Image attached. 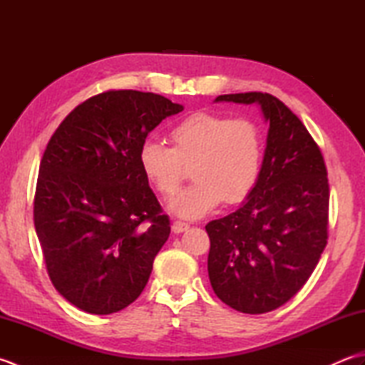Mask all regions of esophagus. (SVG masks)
Returning a JSON list of instances; mask_svg holds the SVG:
<instances>
[{"label": "esophagus", "mask_w": 365, "mask_h": 365, "mask_svg": "<svg viewBox=\"0 0 365 365\" xmlns=\"http://www.w3.org/2000/svg\"><path fill=\"white\" fill-rule=\"evenodd\" d=\"M190 226L187 222H183V221H174L173 222V232L174 234H182L183 230H187Z\"/></svg>", "instance_id": "esophagus-1"}]
</instances>
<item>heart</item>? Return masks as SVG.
Returning <instances> with one entry per match:
<instances>
[{
  "label": "heart",
  "mask_w": 365,
  "mask_h": 365,
  "mask_svg": "<svg viewBox=\"0 0 365 365\" xmlns=\"http://www.w3.org/2000/svg\"><path fill=\"white\" fill-rule=\"evenodd\" d=\"M166 147L143 143L139 166L160 195L173 197L192 166L195 183L169 204L188 220L210 213L222 200L235 205L254 191L263 163V136L252 120L195 113L170 128Z\"/></svg>",
  "instance_id": "heart-1"
}]
</instances>
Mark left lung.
Wrapping results in <instances>:
<instances>
[{
  "label": "left lung",
  "instance_id": "obj_1",
  "mask_svg": "<svg viewBox=\"0 0 365 365\" xmlns=\"http://www.w3.org/2000/svg\"><path fill=\"white\" fill-rule=\"evenodd\" d=\"M216 102L259 103L269 122L254 191L238 210L205 226L216 297L238 312L265 314L302 289L328 243V170L304 123L279 98L245 92Z\"/></svg>",
  "mask_w": 365,
  "mask_h": 365
}]
</instances>
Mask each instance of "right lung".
I'll return each mask as SVG.
<instances>
[{
    "label": "right lung",
    "mask_w": 365,
    "mask_h": 365,
    "mask_svg": "<svg viewBox=\"0 0 365 365\" xmlns=\"http://www.w3.org/2000/svg\"><path fill=\"white\" fill-rule=\"evenodd\" d=\"M182 110L153 92L106 91L76 106L46 144L34 226L54 289L84 312H119L149 281L170 222L139 149Z\"/></svg>",
    "instance_id": "right-lung-1"
}]
</instances>
